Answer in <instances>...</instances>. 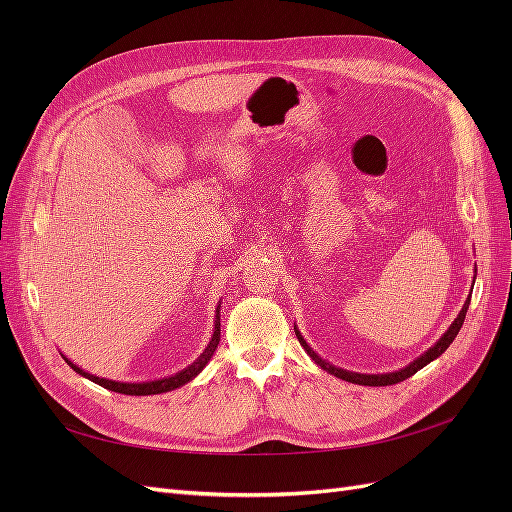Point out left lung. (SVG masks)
<instances>
[{"label":"left lung","instance_id":"8db88e82","mask_svg":"<svg viewBox=\"0 0 512 512\" xmlns=\"http://www.w3.org/2000/svg\"><path fill=\"white\" fill-rule=\"evenodd\" d=\"M476 273V271H474ZM474 280H476V275H474ZM470 297H472V292H470ZM470 297L466 299V303H463V307H461V312L457 314V318L451 322V327H448L446 331H444V335L438 339L436 344H433L431 348H427L421 356H416V359L410 363V365H406V367H401V369H397V371H389V374H359V371H348V369H344V367H337V365H333V363H329L327 359H322V356L309 346L305 339H303V335H301V331L297 329V324H294V333H297V339H299V344L303 346V350L309 354V359H312L320 369H324L327 371V374H331V376H335V378H342V380H346V382H352V384H363V386H386V384H397V382H404L406 378H410V376H414L418 369H423L425 365H429L431 361H436L438 356L442 354V352H446V348L453 344V339L457 337V333H459V329H461V324H463V320H466V312H468V307H470Z\"/></svg>","mask_w":512,"mask_h":512}]
</instances>
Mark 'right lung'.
<instances>
[{
    "mask_svg": "<svg viewBox=\"0 0 512 512\" xmlns=\"http://www.w3.org/2000/svg\"><path fill=\"white\" fill-rule=\"evenodd\" d=\"M220 307H222V301L218 303V307H215V322H213V335L209 339V344L205 346V350L200 352L198 359L188 365L185 369L177 371V374L173 376H164V378H158V380H147V382H119V380H108V378H98L94 374H89V371L81 369L76 363H72L66 354H61V359H64L76 374H81L83 378L96 382L100 386H104V389L108 391H115V393H121V395H160V393H168V391H175L179 389V386L192 382L200 371H203L207 367V363L211 361L213 352L218 350V344H220V327H222V320H220Z\"/></svg>",
    "mask_w": 512,
    "mask_h": 512,
    "instance_id": "add662e5",
    "label": "right lung"
}]
</instances>
